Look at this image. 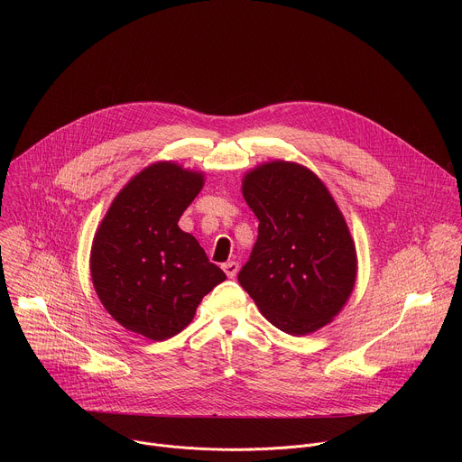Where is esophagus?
I'll return each mask as SVG.
<instances>
[{
	"instance_id": "1",
	"label": "esophagus",
	"mask_w": 462,
	"mask_h": 462,
	"mask_svg": "<svg viewBox=\"0 0 462 462\" xmlns=\"http://www.w3.org/2000/svg\"><path fill=\"white\" fill-rule=\"evenodd\" d=\"M221 269L225 271V274L228 278H234L237 274V271H239V263L237 261H226V263H223Z\"/></svg>"
}]
</instances>
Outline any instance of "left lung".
Wrapping results in <instances>:
<instances>
[{
    "label": "left lung",
    "mask_w": 462,
    "mask_h": 462,
    "mask_svg": "<svg viewBox=\"0 0 462 462\" xmlns=\"http://www.w3.org/2000/svg\"><path fill=\"white\" fill-rule=\"evenodd\" d=\"M241 191L259 219L237 280L280 331L305 337L331 323L353 294L355 239L323 180L307 166L269 161L245 173Z\"/></svg>",
    "instance_id": "left-lung-1"
}]
</instances>
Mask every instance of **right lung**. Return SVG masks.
<instances>
[{"label":"right lung","instance_id":"1","mask_svg":"<svg viewBox=\"0 0 462 462\" xmlns=\"http://www.w3.org/2000/svg\"><path fill=\"white\" fill-rule=\"evenodd\" d=\"M205 173L159 161L116 193L91 245L89 269L104 309L131 333L162 342L193 319L225 273L179 228Z\"/></svg>","mask_w":462,"mask_h":462}]
</instances>
